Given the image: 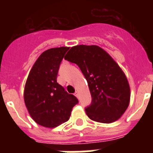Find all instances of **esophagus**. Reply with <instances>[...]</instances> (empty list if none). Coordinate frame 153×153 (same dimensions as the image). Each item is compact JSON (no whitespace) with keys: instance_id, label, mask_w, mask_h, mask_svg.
<instances>
[{"instance_id":"obj_1","label":"esophagus","mask_w":153,"mask_h":153,"mask_svg":"<svg viewBox=\"0 0 153 153\" xmlns=\"http://www.w3.org/2000/svg\"><path fill=\"white\" fill-rule=\"evenodd\" d=\"M75 96H76V97H78V92H76Z\"/></svg>"}]
</instances>
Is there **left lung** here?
<instances>
[{
  "instance_id": "8db88e82",
  "label": "left lung",
  "mask_w": 153,
  "mask_h": 153,
  "mask_svg": "<svg viewBox=\"0 0 153 153\" xmlns=\"http://www.w3.org/2000/svg\"><path fill=\"white\" fill-rule=\"evenodd\" d=\"M64 59L77 65L87 80L92 97L85 108L89 118L102 123L119 120L129 106L130 88L117 62L97 45L74 46Z\"/></svg>"
}]
</instances>
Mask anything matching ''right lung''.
Returning a JSON list of instances; mask_svg holds the SVG:
<instances>
[{"label":"right lung","mask_w":153,"mask_h":153,"mask_svg":"<svg viewBox=\"0 0 153 153\" xmlns=\"http://www.w3.org/2000/svg\"><path fill=\"white\" fill-rule=\"evenodd\" d=\"M69 47L47 50L31 68L24 87V98L31 118L42 126L55 128L68 121L78 103L56 81L58 70Z\"/></svg>","instance_id":"add662e5"}]
</instances>
